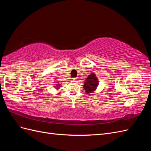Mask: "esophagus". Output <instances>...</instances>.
I'll use <instances>...</instances> for the list:
<instances>
[{"instance_id": "obj_1", "label": "esophagus", "mask_w": 151, "mask_h": 151, "mask_svg": "<svg viewBox=\"0 0 151 151\" xmlns=\"http://www.w3.org/2000/svg\"><path fill=\"white\" fill-rule=\"evenodd\" d=\"M72 82H77V79L76 78H72Z\"/></svg>"}]
</instances>
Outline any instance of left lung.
<instances>
[{
  "label": "left lung",
  "mask_w": 151,
  "mask_h": 151,
  "mask_svg": "<svg viewBox=\"0 0 151 151\" xmlns=\"http://www.w3.org/2000/svg\"><path fill=\"white\" fill-rule=\"evenodd\" d=\"M98 79L94 73L89 75L84 83V88L86 93L87 94L93 93V91H94L96 89L98 88Z\"/></svg>",
  "instance_id": "obj_1"
}]
</instances>
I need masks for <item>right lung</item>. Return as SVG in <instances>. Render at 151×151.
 I'll return each mask as SVG.
<instances>
[{
    "instance_id": "add662e5",
    "label": "right lung",
    "mask_w": 151,
    "mask_h": 151,
    "mask_svg": "<svg viewBox=\"0 0 151 151\" xmlns=\"http://www.w3.org/2000/svg\"><path fill=\"white\" fill-rule=\"evenodd\" d=\"M57 86H58L57 87V89H58V88H59V87H60V86H60V84H56Z\"/></svg>"
}]
</instances>
